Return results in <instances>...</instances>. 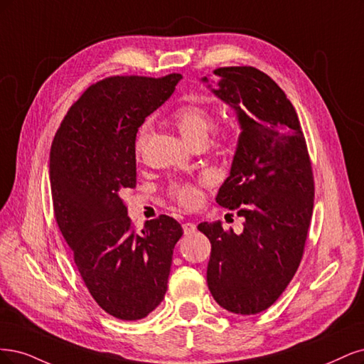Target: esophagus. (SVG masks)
Listing matches in <instances>:
<instances>
[{
  "instance_id": "34e87169",
  "label": "esophagus",
  "mask_w": 364,
  "mask_h": 364,
  "mask_svg": "<svg viewBox=\"0 0 364 364\" xmlns=\"http://www.w3.org/2000/svg\"><path fill=\"white\" fill-rule=\"evenodd\" d=\"M183 230L186 236H192V234L196 231V225L192 224V222H186V224H183Z\"/></svg>"
}]
</instances>
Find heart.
<instances>
[{
    "label": "heart",
    "instance_id": "b5f03b06",
    "mask_svg": "<svg viewBox=\"0 0 364 364\" xmlns=\"http://www.w3.org/2000/svg\"><path fill=\"white\" fill-rule=\"evenodd\" d=\"M171 122L175 125V128L180 132V134L187 140V142L196 145H204L205 139L208 136V132L212 130L215 125V116L212 109L203 102H186L175 107L169 114ZM151 134V124L144 122L139 127L136 140H134V149L137 154L144 151L148 139ZM234 137L232 128H227L222 132L218 139L216 145H225ZM173 198L177 199L178 204L186 208H193L199 203H201V192L198 187L192 184H177L173 186Z\"/></svg>",
    "mask_w": 364,
    "mask_h": 364
}]
</instances>
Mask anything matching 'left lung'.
<instances>
[{
    "instance_id": "left-lung-1",
    "label": "left lung",
    "mask_w": 364,
    "mask_h": 364,
    "mask_svg": "<svg viewBox=\"0 0 364 364\" xmlns=\"http://www.w3.org/2000/svg\"><path fill=\"white\" fill-rule=\"evenodd\" d=\"M212 92L237 114L240 136L216 203L245 218L243 231L203 222L212 243L207 284L222 309L257 314L279 298L301 263L314 180L298 114L275 81L252 66L218 68ZM208 83V78H203Z\"/></svg>"
}]
</instances>
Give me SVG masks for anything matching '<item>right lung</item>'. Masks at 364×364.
I'll use <instances>...</instances> for the list:
<instances>
[{"instance_id":"right-lung-1","label":"right lung","mask_w":364,"mask_h":364,"mask_svg":"<svg viewBox=\"0 0 364 364\" xmlns=\"http://www.w3.org/2000/svg\"><path fill=\"white\" fill-rule=\"evenodd\" d=\"M181 74L109 77L68 110L50 152L57 225L98 306L122 321L144 319L165 298L175 243L166 215L133 230L121 198L136 187L134 140L146 116L175 90Z\"/></svg>"}]
</instances>
